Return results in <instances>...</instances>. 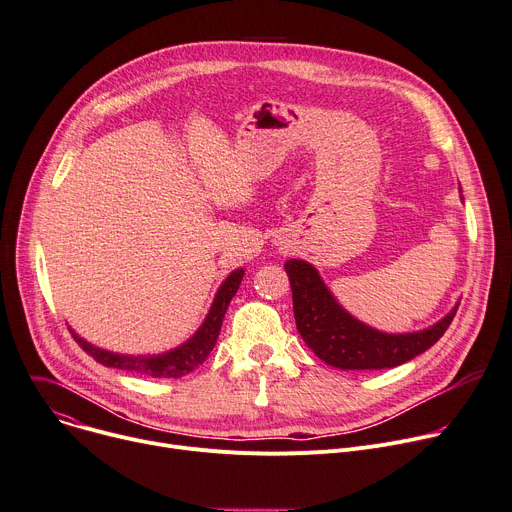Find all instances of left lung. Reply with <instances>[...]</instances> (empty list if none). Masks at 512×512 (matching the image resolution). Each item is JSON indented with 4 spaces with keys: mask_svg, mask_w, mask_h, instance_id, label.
<instances>
[{
    "mask_svg": "<svg viewBox=\"0 0 512 512\" xmlns=\"http://www.w3.org/2000/svg\"><path fill=\"white\" fill-rule=\"evenodd\" d=\"M285 270L293 291L295 324L303 342L324 363L344 371L391 369L412 361L445 334L459 307V303H455L447 316L430 328L387 334L348 313L336 301L313 264L293 258L285 262Z\"/></svg>",
    "mask_w": 512,
    "mask_h": 512,
    "instance_id": "obj_1",
    "label": "left lung"
}]
</instances>
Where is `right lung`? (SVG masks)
Wrapping results in <instances>:
<instances>
[{
	"label": "right lung",
	"instance_id": "1",
	"mask_svg": "<svg viewBox=\"0 0 512 512\" xmlns=\"http://www.w3.org/2000/svg\"><path fill=\"white\" fill-rule=\"evenodd\" d=\"M244 268H235L229 277L221 283V287L215 293V299L209 307V313L201 328L196 330L186 342H182L176 348H170L168 352H160V355H121V352H110L100 346L90 344L82 336H77L75 330H71L73 338L77 340L90 357H94L104 367L121 369L129 373H137L143 377H182L190 371H194L199 365H203L209 357V352L215 348V342L221 332V324L225 318V311L229 307V301L238 293L240 283L244 279Z\"/></svg>",
	"mask_w": 512,
	"mask_h": 512
}]
</instances>
